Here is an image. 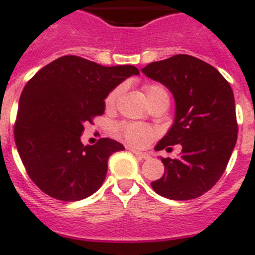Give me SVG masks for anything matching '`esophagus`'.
<instances>
[{
  "label": "esophagus",
  "instance_id": "obj_1",
  "mask_svg": "<svg viewBox=\"0 0 255 255\" xmlns=\"http://www.w3.org/2000/svg\"><path fill=\"white\" fill-rule=\"evenodd\" d=\"M130 150H131V152L140 159H148L150 157L149 153H147V152H140V150H136V149H130Z\"/></svg>",
  "mask_w": 255,
  "mask_h": 255
}]
</instances>
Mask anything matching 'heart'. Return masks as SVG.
Instances as JSON below:
<instances>
[{"label": "heart", "instance_id": "obj_1", "mask_svg": "<svg viewBox=\"0 0 255 255\" xmlns=\"http://www.w3.org/2000/svg\"><path fill=\"white\" fill-rule=\"evenodd\" d=\"M144 92H145V96L148 98V102L150 100H153L154 97L158 96H167V92L162 85L158 84H149L144 88ZM121 93V87L114 88L110 93L107 94L105 100V105L107 108H112L115 106L117 101V97L120 96ZM117 131L119 134L125 139L126 141L135 147H143L148 141L150 140V138L153 136L154 131H153L152 128L147 125H141V124H132V123H124L121 125H119L117 128Z\"/></svg>", "mask_w": 255, "mask_h": 255}]
</instances>
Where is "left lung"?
I'll return each mask as SVG.
<instances>
[{
	"label": "left lung",
	"mask_w": 255,
	"mask_h": 255,
	"mask_svg": "<svg viewBox=\"0 0 255 255\" xmlns=\"http://www.w3.org/2000/svg\"><path fill=\"white\" fill-rule=\"evenodd\" d=\"M141 71L166 85L176 102L173 125L155 149L182 147L179 158H161L164 173L152 182L153 190L173 200L200 197L222 176L236 144L233 89L217 69L189 55L152 62Z\"/></svg>",
	"instance_id": "left-lung-1"
}]
</instances>
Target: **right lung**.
Masks as SVG:
<instances>
[{
    "label": "right lung",
    "instance_id": "add662e5",
    "mask_svg": "<svg viewBox=\"0 0 255 255\" xmlns=\"http://www.w3.org/2000/svg\"><path fill=\"white\" fill-rule=\"evenodd\" d=\"M139 70L106 67L79 56H62L40 69L20 96L13 136L26 173L40 190L64 202L84 199L105 181L110 155L124 150L102 138L83 145L85 123L105 114V98Z\"/></svg>",
    "mask_w": 255,
    "mask_h": 255
}]
</instances>
